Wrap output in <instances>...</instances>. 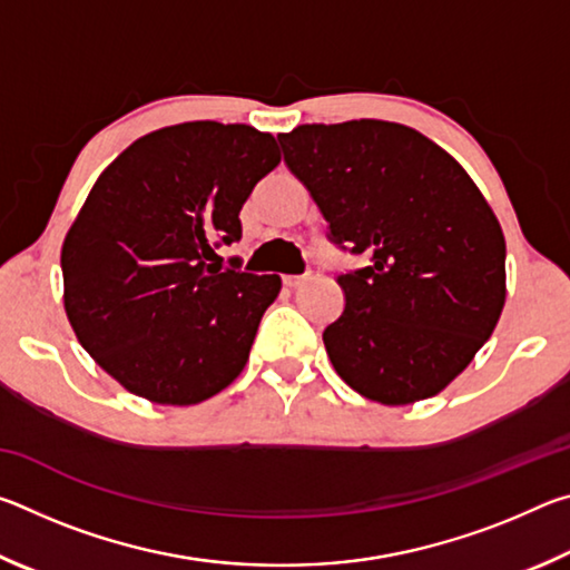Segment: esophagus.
<instances>
[{"label": "esophagus", "instance_id": "esophagus-1", "mask_svg": "<svg viewBox=\"0 0 570 570\" xmlns=\"http://www.w3.org/2000/svg\"><path fill=\"white\" fill-rule=\"evenodd\" d=\"M308 278V274H302V276H294V274H286L284 276V284L288 286V288H296V286H302L304 282Z\"/></svg>", "mask_w": 570, "mask_h": 570}]
</instances>
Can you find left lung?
<instances>
[{"mask_svg": "<svg viewBox=\"0 0 570 570\" xmlns=\"http://www.w3.org/2000/svg\"><path fill=\"white\" fill-rule=\"evenodd\" d=\"M330 238L372 266L336 276L344 312L326 354L362 397H435L490 340L505 306V236L465 168L407 125L350 120L278 135Z\"/></svg>", "mask_w": 570, "mask_h": 570, "instance_id": "1", "label": "left lung"}]
</instances>
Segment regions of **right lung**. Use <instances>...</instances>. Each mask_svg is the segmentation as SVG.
<instances>
[{
	"mask_svg": "<svg viewBox=\"0 0 570 570\" xmlns=\"http://www.w3.org/2000/svg\"><path fill=\"white\" fill-rule=\"evenodd\" d=\"M278 163L272 132L196 120L142 135L95 180L62 244L65 312L128 392L188 407L244 372L282 278L210 262Z\"/></svg>",
	"mask_w": 570,
	"mask_h": 570,
	"instance_id": "right-lung-1",
	"label": "right lung"
}]
</instances>
